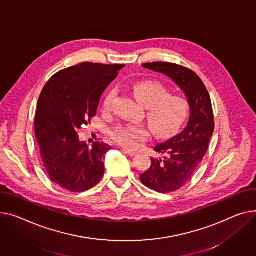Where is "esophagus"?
Instances as JSON below:
<instances>
[{"instance_id":"1","label":"esophagus","mask_w":256,"mask_h":256,"mask_svg":"<svg viewBox=\"0 0 256 256\" xmlns=\"http://www.w3.org/2000/svg\"><path fill=\"white\" fill-rule=\"evenodd\" d=\"M122 151H124V153H126V154L130 156H134L136 154H137V152L134 151V150H130V149H122Z\"/></svg>"}]
</instances>
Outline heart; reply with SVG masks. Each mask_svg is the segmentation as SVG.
I'll return each instance as SVG.
<instances>
[{"label":"heart","mask_w":256,"mask_h":256,"mask_svg":"<svg viewBox=\"0 0 256 256\" xmlns=\"http://www.w3.org/2000/svg\"><path fill=\"white\" fill-rule=\"evenodd\" d=\"M132 88L134 96L146 107L150 126L158 136L174 134L183 126L190 114V103L185 98L171 96V90L156 81L134 83ZM115 96V90L107 94L104 103L106 110L111 109ZM149 136L150 130L143 124H119L110 132L111 139L126 148H134Z\"/></svg>","instance_id":"obj_1"}]
</instances>
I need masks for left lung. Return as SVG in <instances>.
<instances>
[{"mask_svg":"<svg viewBox=\"0 0 256 256\" xmlns=\"http://www.w3.org/2000/svg\"><path fill=\"white\" fill-rule=\"evenodd\" d=\"M171 78L190 103L186 128L175 137L158 144L154 150L164 158H151V166L140 175L148 188L160 194L176 192L188 181L205 156L214 132V115L209 92L202 79L185 66L164 62L142 64Z\"/></svg>","mask_w":256,"mask_h":256,"instance_id":"8db88e82","label":"left lung"}]
</instances>
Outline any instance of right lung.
<instances>
[{
	"mask_svg": "<svg viewBox=\"0 0 256 256\" xmlns=\"http://www.w3.org/2000/svg\"><path fill=\"white\" fill-rule=\"evenodd\" d=\"M124 64L82 62L49 79L37 105L35 132L49 178L64 190H90L105 172L104 156L111 146L98 142L88 148L78 130L90 124L102 94Z\"/></svg>",
	"mask_w": 256,
	"mask_h": 256,
	"instance_id": "1",
	"label": "right lung"
}]
</instances>
